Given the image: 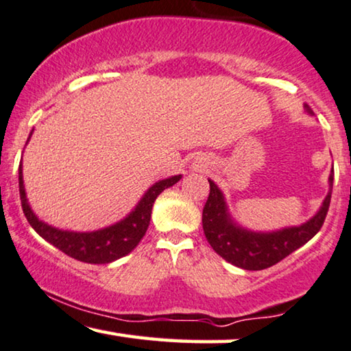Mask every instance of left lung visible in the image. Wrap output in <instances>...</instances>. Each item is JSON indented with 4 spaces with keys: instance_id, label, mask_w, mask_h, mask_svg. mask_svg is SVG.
<instances>
[{
    "instance_id": "1",
    "label": "left lung",
    "mask_w": 351,
    "mask_h": 351,
    "mask_svg": "<svg viewBox=\"0 0 351 351\" xmlns=\"http://www.w3.org/2000/svg\"><path fill=\"white\" fill-rule=\"evenodd\" d=\"M305 110L313 114L308 105ZM334 169L329 176V191L313 217L299 227L276 232H252L234 222L228 213L222 190L209 179V196L203 209V230L210 247L220 257L243 270H265L308 243L323 227L330 203Z\"/></svg>"
}]
</instances>
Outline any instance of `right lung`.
Returning <instances> with one entry per match:
<instances>
[{"label": "right lung", "mask_w": 351, "mask_h": 351, "mask_svg": "<svg viewBox=\"0 0 351 351\" xmlns=\"http://www.w3.org/2000/svg\"><path fill=\"white\" fill-rule=\"evenodd\" d=\"M30 137H28V141H30ZM180 179L182 176L179 174L172 176L169 179L155 182L126 217L117 223L110 225V227L95 230V232H69V230H59L38 219L27 199L25 186H23L22 162L21 167H19V191H21L23 214H25L32 228L41 238H45L47 243H51L52 246L60 249L62 252L76 258V261L86 263H110L117 261V258L128 256L141 243L148 225H150L152 208L155 199L158 198V195L162 190L177 184Z\"/></svg>", "instance_id": "1"}]
</instances>
